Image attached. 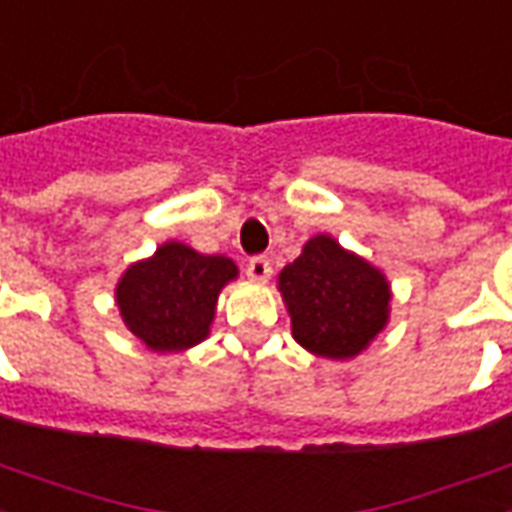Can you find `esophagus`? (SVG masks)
Returning <instances> with one entry per match:
<instances>
[{"label": "esophagus", "mask_w": 512, "mask_h": 512, "mask_svg": "<svg viewBox=\"0 0 512 512\" xmlns=\"http://www.w3.org/2000/svg\"><path fill=\"white\" fill-rule=\"evenodd\" d=\"M270 275H273V264H270L267 256H253V259H248V278H253V281H267Z\"/></svg>", "instance_id": "1"}]
</instances>
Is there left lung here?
<instances>
[{
  "mask_svg": "<svg viewBox=\"0 0 512 512\" xmlns=\"http://www.w3.org/2000/svg\"><path fill=\"white\" fill-rule=\"evenodd\" d=\"M278 286L295 339L322 358H353L389 320L386 278L325 234L308 239Z\"/></svg>",
  "mask_w": 512,
  "mask_h": 512,
  "instance_id": "obj_1",
  "label": "left lung"
}]
</instances>
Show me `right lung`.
Returning a JSON list of instances; mask_svg holds the SVG:
<instances>
[{"instance_id": "add662e5", "label": "right lung", "mask_w": 512, "mask_h": 512, "mask_svg": "<svg viewBox=\"0 0 512 512\" xmlns=\"http://www.w3.org/2000/svg\"><path fill=\"white\" fill-rule=\"evenodd\" d=\"M237 275L226 256H204L168 242L132 264L118 284V308L129 331L151 350H187L206 339L220 289Z\"/></svg>"}]
</instances>
